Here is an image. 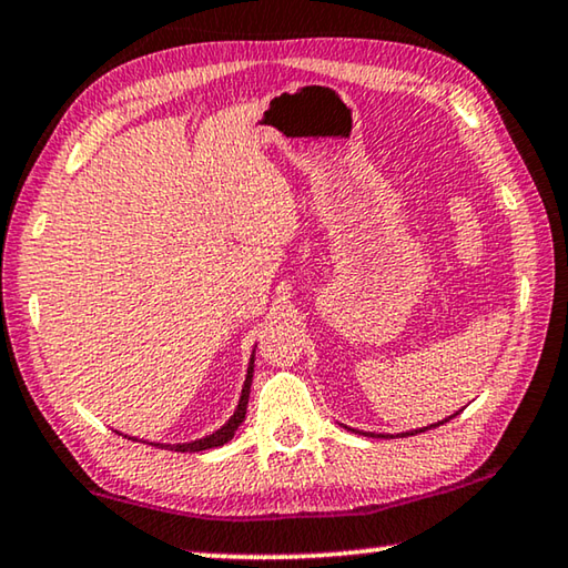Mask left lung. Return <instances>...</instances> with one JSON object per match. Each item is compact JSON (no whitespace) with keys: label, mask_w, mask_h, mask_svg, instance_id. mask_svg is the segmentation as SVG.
Instances as JSON below:
<instances>
[{"label":"left lung","mask_w":568,"mask_h":568,"mask_svg":"<svg viewBox=\"0 0 568 568\" xmlns=\"http://www.w3.org/2000/svg\"><path fill=\"white\" fill-rule=\"evenodd\" d=\"M457 414L460 412H455V414H449L447 419H443V422H435V425H427V427H419V429H409V432H399V435H384V432H379V435H376V432H364V429H351V427H346V429H351V432H358V435H366V437H384V439H392V437H409V435H419V432H425V429H432V427H439V425H445V422H449L453 417H457Z\"/></svg>","instance_id":"8db88e82"}]
</instances>
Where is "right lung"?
Returning <instances> with one entry per match:
<instances>
[{
    "label": "right lung",
    "mask_w": 568,
    "mask_h": 568,
    "mask_svg": "<svg viewBox=\"0 0 568 568\" xmlns=\"http://www.w3.org/2000/svg\"><path fill=\"white\" fill-rule=\"evenodd\" d=\"M252 372H255V351H252L250 356V364H247V374H245V384H242V394H240V402H237V409L232 417L224 422L220 429H214L212 435H204L200 439H192V443H176V445H166V443H149V445H156L161 449H176V453H202V449H212V447H222L224 443H230L232 437H235L237 427L245 422V414H247V399H250V386H252ZM121 435V432H119ZM125 437V435H123ZM133 439V437H129Z\"/></svg>",
    "instance_id": "right-lung-1"
}]
</instances>
